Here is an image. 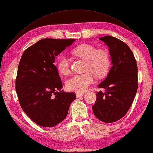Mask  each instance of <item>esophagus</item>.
Returning <instances> with one entry per match:
<instances>
[{"label":"esophagus","mask_w":153,"mask_h":153,"mask_svg":"<svg viewBox=\"0 0 153 153\" xmlns=\"http://www.w3.org/2000/svg\"><path fill=\"white\" fill-rule=\"evenodd\" d=\"M76 94L77 97H82L84 94H82V93H80V92H76Z\"/></svg>","instance_id":"esophagus-1"}]
</instances>
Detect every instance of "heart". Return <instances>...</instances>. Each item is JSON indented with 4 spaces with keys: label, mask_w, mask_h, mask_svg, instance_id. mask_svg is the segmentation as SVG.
Wrapping results in <instances>:
<instances>
[{
    "label": "heart",
    "mask_w": 153,
    "mask_h": 153,
    "mask_svg": "<svg viewBox=\"0 0 153 153\" xmlns=\"http://www.w3.org/2000/svg\"><path fill=\"white\" fill-rule=\"evenodd\" d=\"M72 54L86 61L83 74H77L66 81V88L71 91L84 92L90 85L94 82L96 75L102 77L107 73L110 65V57L108 51L97 49L89 44H81L72 51ZM57 67L62 74L68 75L70 73L69 57L61 54L57 59Z\"/></svg>",
    "instance_id": "b5f03b06"
}]
</instances>
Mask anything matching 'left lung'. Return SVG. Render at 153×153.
<instances>
[{
	"label": "left lung",
	"mask_w": 153,
	"mask_h": 153,
	"mask_svg": "<svg viewBox=\"0 0 153 153\" xmlns=\"http://www.w3.org/2000/svg\"><path fill=\"white\" fill-rule=\"evenodd\" d=\"M99 39L109 48L112 67L98 85L105 92H96L92 111L99 120L110 123L123 117L133 102L138 87L137 66L133 53L124 42L109 36Z\"/></svg>",
	"instance_id": "8db88e82"
}]
</instances>
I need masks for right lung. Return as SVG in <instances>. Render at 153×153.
Wrapping results in <instances>:
<instances>
[{
    "instance_id": "obj_1",
    "label": "right lung",
    "mask_w": 153,
    "mask_h": 153,
    "mask_svg": "<svg viewBox=\"0 0 153 153\" xmlns=\"http://www.w3.org/2000/svg\"><path fill=\"white\" fill-rule=\"evenodd\" d=\"M76 39H43L25 49L20 60L16 90L23 111L43 127H54L68 115L76 96L64 92L55 57ZM60 91L58 92L57 91Z\"/></svg>"
}]
</instances>
